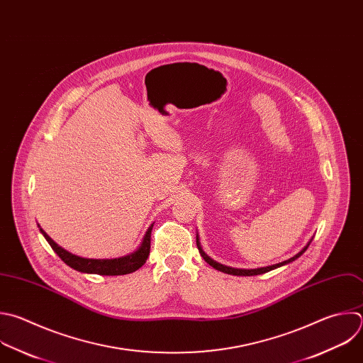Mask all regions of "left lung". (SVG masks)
Segmentation results:
<instances>
[{
	"label": "left lung",
	"instance_id": "8db88e82",
	"mask_svg": "<svg viewBox=\"0 0 363 363\" xmlns=\"http://www.w3.org/2000/svg\"><path fill=\"white\" fill-rule=\"evenodd\" d=\"M312 239H313V236L309 239V242H308L295 257H292V258H289V259H286V261H284V262H279V264H275V265H269V267H264V268H257V269H239V268L226 267V265H222V264L213 261L212 258H209V257L203 252V250H202V247H201V242H199V235H198V233H196V247H198V251H199L201 257L205 259V262L209 264V265H211L212 268H215L216 271H220V272L229 274V275H236V277H254V275H261V274L269 272V271H272V269H277V268H279V267H284V265H288V264L294 262L295 259H298V258L308 250L309 244L312 242Z\"/></svg>",
	"mask_w": 363,
	"mask_h": 363
}]
</instances>
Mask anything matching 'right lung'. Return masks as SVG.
<instances>
[{
  "mask_svg": "<svg viewBox=\"0 0 363 363\" xmlns=\"http://www.w3.org/2000/svg\"><path fill=\"white\" fill-rule=\"evenodd\" d=\"M154 223L150 225L147 229L140 247L124 257L119 258H112V259H94V258H82L78 255H74L64 248H61L58 244H55L54 240L47 235V232L38 225L41 233L47 239V242L51 245L54 252L72 269L82 272V274H95V275H106V277H113V275H127L131 272H135L140 269L148 259L150 257V248H151V230H152Z\"/></svg>",
  "mask_w": 363,
  "mask_h": 363,
  "instance_id": "add662e5",
  "label": "right lung"
}]
</instances>
